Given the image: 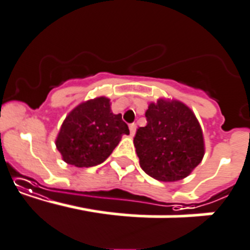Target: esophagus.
I'll use <instances>...</instances> for the list:
<instances>
[{
	"label": "esophagus",
	"mask_w": 250,
	"mask_h": 250,
	"mask_svg": "<svg viewBox=\"0 0 250 250\" xmlns=\"http://www.w3.org/2000/svg\"><path fill=\"white\" fill-rule=\"evenodd\" d=\"M130 134H131V136H134L135 132H136V124H130Z\"/></svg>",
	"instance_id": "esophagus-1"
}]
</instances>
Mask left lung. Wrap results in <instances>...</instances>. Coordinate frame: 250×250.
I'll use <instances>...</instances> for the list:
<instances>
[{
  "instance_id": "8db88e82",
  "label": "left lung",
  "mask_w": 250,
  "mask_h": 250,
  "mask_svg": "<svg viewBox=\"0 0 250 250\" xmlns=\"http://www.w3.org/2000/svg\"><path fill=\"white\" fill-rule=\"evenodd\" d=\"M145 115L147 125L139 127L134 137L142 169L161 182L187 178L205 153L195 114L182 102L158 99L149 104Z\"/></svg>"
}]
</instances>
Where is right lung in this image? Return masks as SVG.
<instances>
[{
	"label": "right lung",
	"mask_w": 250,
	"mask_h": 250,
	"mask_svg": "<svg viewBox=\"0 0 250 250\" xmlns=\"http://www.w3.org/2000/svg\"><path fill=\"white\" fill-rule=\"evenodd\" d=\"M129 127L121 114H113L105 97L78 104L63 120L56 137V148L66 163L75 167L101 165L118 146Z\"/></svg>",
	"instance_id": "obj_1"
}]
</instances>
